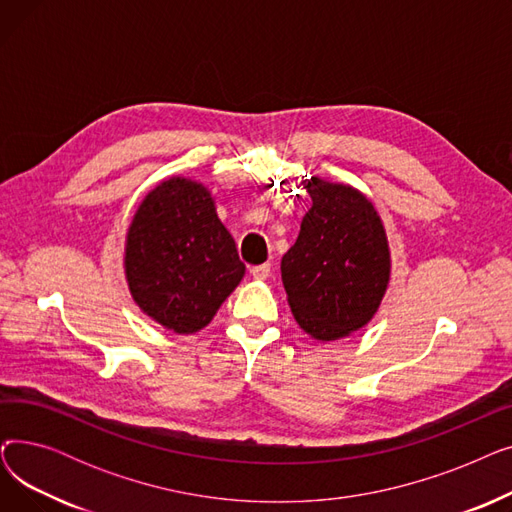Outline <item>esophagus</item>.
Masks as SVG:
<instances>
[{
    "mask_svg": "<svg viewBox=\"0 0 512 512\" xmlns=\"http://www.w3.org/2000/svg\"><path fill=\"white\" fill-rule=\"evenodd\" d=\"M251 276H253L255 280H267V278H270V263L253 265V267H251Z\"/></svg>",
    "mask_w": 512,
    "mask_h": 512,
    "instance_id": "obj_1",
    "label": "esophagus"
}]
</instances>
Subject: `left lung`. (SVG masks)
<instances>
[{"instance_id":"8db88e82","label":"left lung","mask_w":512,"mask_h":512,"mask_svg":"<svg viewBox=\"0 0 512 512\" xmlns=\"http://www.w3.org/2000/svg\"><path fill=\"white\" fill-rule=\"evenodd\" d=\"M303 184L313 205L282 257V282L301 330L332 342L378 313L392 276L390 245L378 209L359 188L319 176Z\"/></svg>"}]
</instances>
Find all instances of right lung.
<instances>
[{"label":"right lung","mask_w":512,"mask_h":512,"mask_svg":"<svg viewBox=\"0 0 512 512\" xmlns=\"http://www.w3.org/2000/svg\"><path fill=\"white\" fill-rule=\"evenodd\" d=\"M124 276L155 324L174 334L209 324L245 278V263L203 182L170 176L143 197L126 232Z\"/></svg>","instance_id":"add662e5"}]
</instances>
